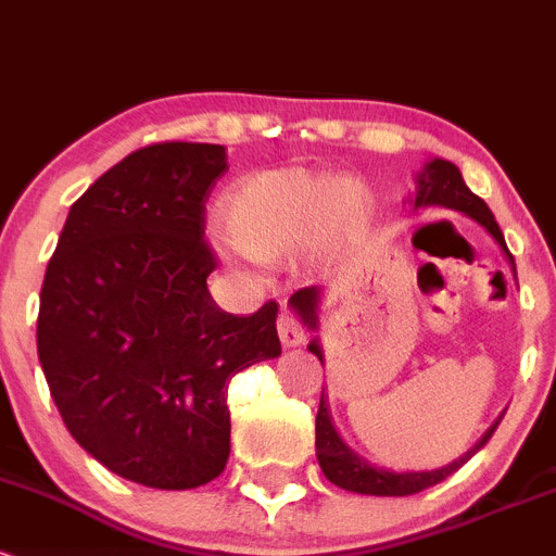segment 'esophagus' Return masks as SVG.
Segmentation results:
<instances>
[{
    "instance_id": "1",
    "label": "esophagus",
    "mask_w": 556,
    "mask_h": 556,
    "mask_svg": "<svg viewBox=\"0 0 556 556\" xmlns=\"http://www.w3.org/2000/svg\"><path fill=\"white\" fill-rule=\"evenodd\" d=\"M278 337L283 348H296L305 342V326L300 324L291 313H280L278 316Z\"/></svg>"
}]
</instances>
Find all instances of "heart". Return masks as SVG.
<instances>
[{"mask_svg": "<svg viewBox=\"0 0 556 556\" xmlns=\"http://www.w3.org/2000/svg\"><path fill=\"white\" fill-rule=\"evenodd\" d=\"M364 203L358 181L278 168L236 181L222 198V219L243 254L270 262L307 245L334 216L356 214Z\"/></svg>", "mask_w": 556, "mask_h": 556, "instance_id": "heart-1", "label": "heart"}]
</instances>
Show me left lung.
Returning a JSON list of instances; mask_svg holds the SVG:
<instances>
[{
    "label": "left lung",
    "instance_id": "8db88e82",
    "mask_svg": "<svg viewBox=\"0 0 556 556\" xmlns=\"http://www.w3.org/2000/svg\"><path fill=\"white\" fill-rule=\"evenodd\" d=\"M415 208H422V205H442V208H452L466 214L468 219H473L477 225H482L484 230L490 232L492 240L501 245V251L506 254L508 265H511L514 276H517V267H514V256L511 251L506 249V240H503L501 227H497L495 216L488 208L479 194H473L463 181L460 170H457L455 163L442 157H433L431 163H426V168L417 174L415 179ZM291 311L302 318V324L307 329L316 331L318 329V305H320V289L318 286H307V289H300L291 294L289 300ZM307 351L316 353L320 366H324V351L318 345V337L311 340ZM497 417L495 422L488 428L482 439L473 444L466 455H460L457 460L447 463L442 468H433V471H391V468H380L375 463H369L366 457L358 455L342 442V437L337 433L334 422H331L329 415V402H326V393L320 391V404H318V415H316V455H318V466L324 471V477L329 479L331 484L337 488L348 490V492H362V495H415V492L433 488V484L444 482L450 473H455L463 463L468 460L471 455H477L484 444L490 442V437L495 433Z\"/></svg>",
    "mask_w": 556,
    "mask_h": 556
}]
</instances>
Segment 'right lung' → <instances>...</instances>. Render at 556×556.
Wrapping results in <instances>:
<instances>
[{"instance_id": "1", "label": "right lung", "mask_w": 556, "mask_h": 556, "mask_svg": "<svg viewBox=\"0 0 556 556\" xmlns=\"http://www.w3.org/2000/svg\"><path fill=\"white\" fill-rule=\"evenodd\" d=\"M219 144L136 150L72 205L39 294L37 353L68 433L117 477L192 490L230 457L227 382L280 356L278 305L216 307L205 200Z\"/></svg>"}]
</instances>
